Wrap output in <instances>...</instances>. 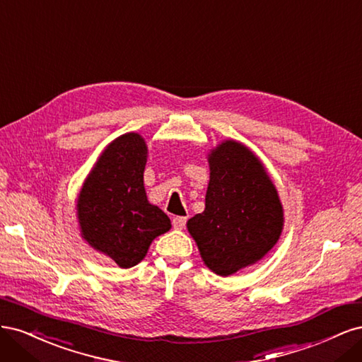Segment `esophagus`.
<instances>
[{
  "mask_svg": "<svg viewBox=\"0 0 362 362\" xmlns=\"http://www.w3.org/2000/svg\"><path fill=\"white\" fill-rule=\"evenodd\" d=\"M185 222H187V217H182V216H177L172 218V225L175 229H182L185 226Z\"/></svg>",
  "mask_w": 362,
  "mask_h": 362,
  "instance_id": "1",
  "label": "esophagus"
}]
</instances>
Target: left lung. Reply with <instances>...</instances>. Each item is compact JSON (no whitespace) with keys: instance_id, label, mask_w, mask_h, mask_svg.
Instances as JSON below:
<instances>
[{"instance_id":"obj_1","label":"left lung","mask_w":362,"mask_h":362,"mask_svg":"<svg viewBox=\"0 0 362 362\" xmlns=\"http://www.w3.org/2000/svg\"><path fill=\"white\" fill-rule=\"evenodd\" d=\"M210 182L205 210L189 218L205 266L221 276L255 264L276 245L284 211L259 158L247 146L225 140L208 154Z\"/></svg>"}]
</instances>
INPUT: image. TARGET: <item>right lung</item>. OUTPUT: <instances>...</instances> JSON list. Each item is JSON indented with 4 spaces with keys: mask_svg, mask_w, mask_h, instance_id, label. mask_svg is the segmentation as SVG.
<instances>
[{
    "mask_svg": "<svg viewBox=\"0 0 362 362\" xmlns=\"http://www.w3.org/2000/svg\"><path fill=\"white\" fill-rule=\"evenodd\" d=\"M146 141L140 134L115 139L95 163L76 201L81 237L122 269L139 264L152 240L172 226L146 198Z\"/></svg>",
    "mask_w": 362,
    "mask_h": 362,
    "instance_id": "right-lung-1",
    "label": "right lung"
}]
</instances>
